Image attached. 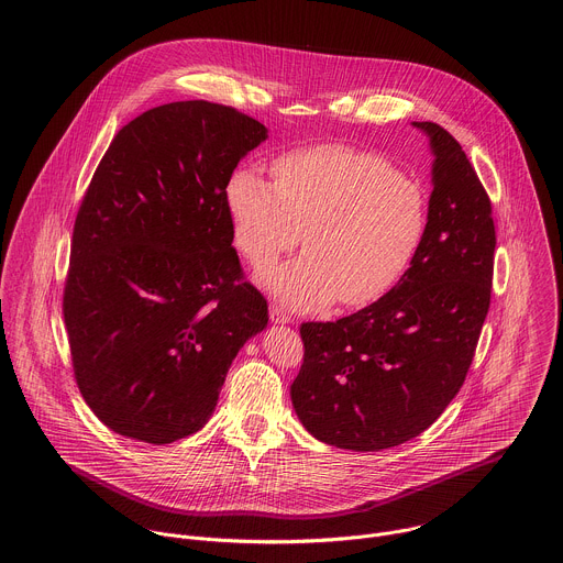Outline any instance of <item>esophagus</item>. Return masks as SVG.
I'll return each mask as SVG.
<instances>
[{"mask_svg": "<svg viewBox=\"0 0 563 563\" xmlns=\"http://www.w3.org/2000/svg\"><path fill=\"white\" fill-rule=\"evenodd\" d=\"M269 318L276 324H289L291 322V316L280 305H269Z\"/></svg>", "mask_w": 563, "mask_h": 563, "instance_id": "34e87169", "label": "esophagus"}]
</instances>
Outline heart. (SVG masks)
Masks as SVG:
<instances>
[{
    "mask_svg": "<svg viewBox=\"0 0 563 563\" xmlns=\"http://www.w3.org/2000/svg\"><path fill=\"white\" fill-rule=\"evenodd\" d=\"M272 174L274 180L252 165L234 167L225 206L236 247L261 269L306 232L302 256L261 276L283 305H371L411 269L429 234V192L387 156L324 143L280 154Z\"/></svg>",
    "mask_w": 563,
    "mask_h": 563,
    "instance_id": "b5f03b06",
    "label": "heart"
}]
</instances>
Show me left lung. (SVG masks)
I'll list each match as a JSON object with an SVG mask.
<instances>
[{
  "label": "left lung",
  "mask_w": 563,
  "mask_h": 563,
  "mask_svg": "<svg viewBox=\"0 0 563 563\" xmlns=\"http://www.w3.org/2000/svg\"><path fill=\"white\" fill-rule=\"evenodd\" d=\"M429 136L431 221L405 278L335 322H302L305 360L291 385L302 427L349 451H383L427 431L457 396L490 305V199L462 145L438 123Z\"/></svg>",
  "instance_id": "1"
}]
</instances>
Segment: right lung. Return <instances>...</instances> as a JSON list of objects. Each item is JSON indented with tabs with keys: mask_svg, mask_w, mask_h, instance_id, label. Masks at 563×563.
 <instances>
[{
	"mask_svg": "<svg viewBox=\"0 0 563 563\" xmlns=\"http://www.w3.org/2000/svg\"><path fill=\"white\" fill-rule=\"evenodd\" d=\"M265 139L234 108L174 101L103 154L75 221L64 320L79 391L114 433L169 444L201 431L267 327L225 206L230 172Z\"/></svg>",
	"mask_w": 563,
	"mask_h": 563,
	"instance_id": "obj_1",
	"label": "right lung"
}]
</instances>
